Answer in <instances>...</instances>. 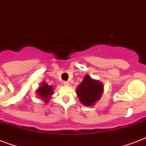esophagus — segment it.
<instances>
[{"label":"esophagus","instance_id":"obj_1","mask_svg":"<svg viewBox=\"0 0 146 146\" xmlns=\"http://www.w3.org/2000/svg\"><path fill=\"white\" fill-rule=\"evenodd\" d=\"M63 83H64V84L65 85V86H69V82H67V81H64Z\"/></svg>","mask_w":146,"mask_h":146}]
</instances>
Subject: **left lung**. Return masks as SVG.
Masks as SVG:
<instances>
[{
  "instance_id": "8db88e82",
  "label": "left lung",
  "mask_w": 146,
  "mask_h": 146,
  "mask_svg": "<svg viewBox=\"0 0 146 146\" xmlns=\"http://www.w3.org/2000/svg\"><path fill=\"white\" fill-rule=\"evenodd\" d=\"M103 92L102 83L94 80L88 75L85 76L83 81L77 88L76 94L80 102L85 106H91L100 100Z\"/></svg>"
}]
</instances>
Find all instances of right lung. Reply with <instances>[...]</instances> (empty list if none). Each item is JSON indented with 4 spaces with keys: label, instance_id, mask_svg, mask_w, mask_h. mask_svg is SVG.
Returning <instances> with one entry per match:
<instances>
[{
    "label": "right lung",
    "instance_id": "1",
    "mask_svg": "<svg viewBox=\"0 0 146 146\" xmlns=\"http://www.w3.org/2000/svg\"><path fill=\"white\" fill-rule=\"evenodd\" d=\"M52 93H53L52 87L49 86L48 84L45 82L42 83V85L37 90V94L41 97H42L46 102H48V98H50V96L52 95Z\"/></svg>",
    "mask_w": 146,
    "mask_h": 146
}]
</instances>
